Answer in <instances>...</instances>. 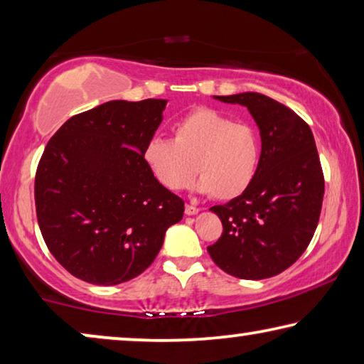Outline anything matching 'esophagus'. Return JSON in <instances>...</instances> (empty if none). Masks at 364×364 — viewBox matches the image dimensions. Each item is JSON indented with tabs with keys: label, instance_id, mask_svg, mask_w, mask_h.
<instances>
[{
	"label": "esophagus",
	"instance_id": "1",
	"mask_svg": "<svg viewBox=\"0 0 364 364\" xmlns=\"http://www.w3.org/2000/svg\"><path fill=\"white\" fill-rule=\"evenodd\" d=\"M199 212V209L196 205H193V204H186L184 205V213H186V215H196V213Z\"/></svg>",
	"mask_w": 364,
	"mask_h": 364
}]
</instances>
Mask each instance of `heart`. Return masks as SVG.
<instances>
[{
  "instance_id": "obj_1",
  "label": "heart",
  "mask_w": 364,
  "mask_h": 364,
  "mask_svg": "<svg viewBox=\"0 0 364 364\" xmlns=\"http://www.w3.org/2000/svg\"><path fill=\"white\" fill-rule=\"evenodd\" d=\"M259 160L256 131L212 108L184 114L173 124V139L152 137L144 149L147 170L161 186L181 191L198 173L199 191L218 200L243 194L255 180Z\"/></svg>"
}]
</instances>
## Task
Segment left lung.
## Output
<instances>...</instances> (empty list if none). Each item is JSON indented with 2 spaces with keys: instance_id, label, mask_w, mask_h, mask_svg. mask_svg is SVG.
<instances>
[{
  "instance_id": "obj_1",
  "label": "left lung",
  "mask_w": 364,
  "mask_h": 364,
  "mask_svg": "<svg viewBox=\"0 0 364 364\" xmlns=\"http://www.w3.org/2000/svg\"><path fill=\"white\" fill-rule=\"evenodd\" d=\"M215 99L250 109L262 149L251 186L210 207L223 232L207 251L223 272L269 279L295 264L313 240L324 198L319 154L306 121L270 97L243 92Z\"/></svg>"
}]
</instances>
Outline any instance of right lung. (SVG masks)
<instances>
[{"label": "right lung", "mask_w": 364, "mask_h": 364, "mask_svg": "<svg viewBox=\"0 0 364 364\" xmlns=\"http://www.w3.org/2000/svg\"><path fill=\"white\" fill-rule=\"evenodd\" d=\"M166 100H112L74 114L48 141L36 175L40 232L69 274L118 285L157 257L184 200L154 180L144 149Z\"/></svg>", "instance_id": "obj_1"}]
</instances>
